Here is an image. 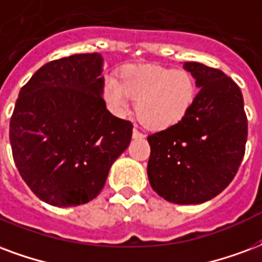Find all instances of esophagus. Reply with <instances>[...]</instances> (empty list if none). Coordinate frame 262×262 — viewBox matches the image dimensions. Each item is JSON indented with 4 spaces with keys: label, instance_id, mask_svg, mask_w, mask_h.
Masks as SVG:
<instances>
[{
    "label": "esophagus",
    "instance_id": "34e87169",
    "mask_svg": "<svg viewBox=\"0 0 262 262\" xmlns=\"http://www.w3.org/2000/svg\"><path fill=\"white\" fill-rule=\"evenodd\" d=\"M133 137H135V139H141V137H144V135L135 127V129H133Z\"/></svg>",
    "mask_w": 262,
    "mask_h": 262
}]
</instances>
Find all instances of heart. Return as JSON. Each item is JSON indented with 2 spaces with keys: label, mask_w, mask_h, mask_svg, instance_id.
Masks as SVG:
<instances>
[{
  "label": "heart",
  "mask_w": 262,
  "mask_h": 262,
  "mask_svg": "<svg viewBox=\"0 0 262 262\" xmlns=\"http://www.w3.org/2000/svg\"><path fill=\"white\" fill-rule=\"evenodd\" d=\"M102 96L116 115L129 111V98L136 101L139 121L150 129H166L180 122L194 101L195 86L189 72L157 65L127 68L121 83L108 77Z\"/></svg>",
  "instance_id": "1"
}]
</instances>
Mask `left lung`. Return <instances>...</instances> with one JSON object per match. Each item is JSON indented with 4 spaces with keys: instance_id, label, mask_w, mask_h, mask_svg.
Returning <instances> with one entry per match:
<instances>
[{
    "instance_id": "left-lung-1",
    "label": "left lung",
    "mask_w": 262,
    "mask_h": 262,
    "mask_svg": "<svg viewBox=\"0 0 262 262\" xmlns=\"http://www.w3.org/2000/svg\"><path fill=\"white\" fill-rule=\"evenodd\" d=\"M200 90L185 118L147 137L151 187L175 204H201L224 191L237 173L247 141L239 86L215 68L185 62Z\"/></svg>"
}]
</instances>
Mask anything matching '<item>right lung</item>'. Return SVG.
I'll list each match as a JSON object with an SVG mask.
<instances>
[{
  "label": "right lung",
  "mask_w": 262,
  "mask_h": 262,
  "mask_svg": "<svg viewBox=\"0 0 262 262\" xmlns=\"http://www.w3.org/2000/svg\"><path fill=\"white\" fill-rule=\"evenodd\" d=\"M101 72L100 54H76L42 65L20 89L9 123L13 161L47 204L96 199L130 143L132 122L106 110Z\"/></svg>",
  "instance_id": "obj_1"
}]
</instances>
